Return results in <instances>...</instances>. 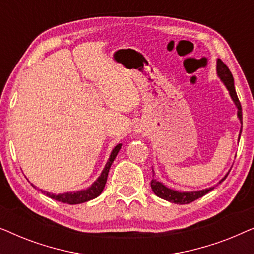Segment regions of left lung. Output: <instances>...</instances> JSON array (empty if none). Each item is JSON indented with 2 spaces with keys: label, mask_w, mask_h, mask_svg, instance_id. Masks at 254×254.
Masks as SVG:
<instances>
[{
  "label": "left lung",
  "mask_w": 254,
  "mask_h": 254,
  "mask_svg": "<svg viewBox=\"0 0 254 254\" xmlns=\"http://www.w3.org/2000/svg\"><path fill=\"white\" fill-rule=\"evenodd\" d=\"M216 69H217V75L220 76L222 82H223L225 86L228 88L229 93H230L232 100H234L236 106H237L238 118H239V120H241V123L243 125L242 106H241V102H239V99L237 97V93H236L235 85H234V77H232L231 71L229 70L227 64H225L224 62L221 60V59H218V60H217ZM241 133H242V129H241ZM228 175H229V173H228ZM228 175H225L224 178L222 179L218 184H221L222 182H223V180L228 177ZM154 176H155V173H154V170H152V177H154ZM150 185H151L152 192H154L156 195L162 197V199H164L166 201H170V202L178 203V204H187V203L193 202V201L199 199V197H202L203 195H206V194L208 192H210L211 190H214V187H210V189H206V190H196V192H178V190H173L171 189H168V187L164 186L162 183H159L158 180H156L154 178H152Z\"/></svg>",
  "instance_id": "left-lung-1"
}]
</instances>
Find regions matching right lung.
Wrapping results in <instances>:
<instances>
[{
    "instance_id": "1",
    "label": "right lung",
    "mask_w": 254,
    "mask_h": 254,
    "mask_svg": "<svg viewBox=\"0 0 254 254\" xmlns=\"http://www.w3.org/2000/svg\"><path fill=\"white\" fill-rule=\"evenodd\" d=\"M120 148H121V144L116 145V148L113 149L112 152H111L109 162L106 163V165L103 170L102 175H100L99 178L92 184L91 187H89V189L83 190H78V192H74V193L69 192V193H64V194H58V195L46 192V195L52 197V199L59 201V202H64V203H68V204H78V203H83V202H86V201H89V200L95 199V197L98 196L99 194L103 192L104 187H105L110 168H111V165H112L114 158L117 157Z\"/></svg>"
}]
</instances>
